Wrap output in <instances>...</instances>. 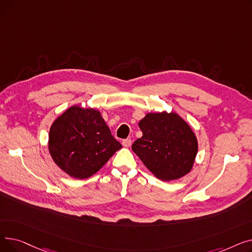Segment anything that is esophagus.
Here are the masks:
<instances>
[{
    "label": "esophagus",
    "mask_w": 252,
    "mask_h": 252,
    "mask_svg": "<svg viewBox=\"0 0 252 252\" xmlns=\"http://www.w3.org/2000/svg\"><path fill=\"white\" fill-rule=\"evenodd\" d=\"M131 145V140L130 139H125L123 140V146L124 147H129Z\"/></svg>",
    "instance_id": "esophagus-1"
}]
</instances>
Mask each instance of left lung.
Returning a JSON list of instances; mask_svg holds the SVG:
<instances>
[{"label": "left lung", "mask_w": 252, "mask_h": 252, "mask_svg": "<svg viewBox=\"0 0 252 252\" xmlns=\"http://www.w3.org/2000/svg\"><path fill=\"white\" fill-rule=\"evenodd\" d=\"M143 136L131 145L158 179L173 181L192 169L198 143L189 125L174 112L148 113L139 123Z\"/></svg>", "instance_id": "obj_1"}]
</instances>
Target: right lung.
<instances>
[{"mask_svg": "<svg viewBox=\"0 0 252 252\" xmlns=\"http://www.w3.org/2000/svg\"><path fill=\"white\" fill-rule=\"evenodd\" d=\"M122 148L99 111L72 106L53 123L49 151L55 163L70 177L94 175Z\"/></svg>", "mask_w": 252, "mask_h": 252, "instance_id": "right-lung-1", "label": "right lung"}]
</instances>
